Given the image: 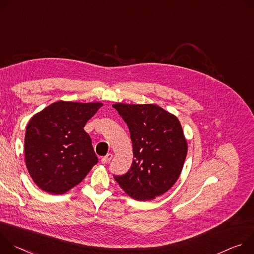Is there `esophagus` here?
Listing matches in <instances>:
<instances>
[{
    "label": "esophagus",
    "instance_id": "34e87169",
    "mask_svg": "<svg viewBox=\"0 0 254 254\" xmlns=\"http://www.w3.org/2000/svg\"><path fill=\"white\" fill-rule=\"evenodd\" d=\"M112 157H113V154H112V153H108L106 156L102 157L101 161H102V163H104V164H105V163H109V162L111 161Z\"/></svg>",
    "mask_w": 254,
    "mask_h": 254
}]
</instances>
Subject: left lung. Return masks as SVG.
<instances>
[{
  "label": "left lung",
  "mask_w": 254,
  "mask_h": 254,
  "mask_svg": "<svg viewBox=\"0 0 254 254\" xmlns=\"http://www.w3.org/2000/svg\"><path fill=\"white\" fill-rule=\"evenodd\" d=\"M130 130L134 160L129 172L114 177L136 201H150L179 180L188 142L177 116L155 104L113 105Z\"/></svg>",
  "instance_id": "8db88e82"
}]
</instances>
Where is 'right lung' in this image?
I'll use <instances>...</instances> for the list:
<instances>
[{
    "label": "right lung",
    "mask_w": 254,
    "mask_h": 254,
    "mask_svg": "<svg viewBox=\"0 0 254 254\" xmlns=\"http://www.w3.org/2000/svg\"><path fill=\"white\" fill-rule=\"evenodd\" d=\"M103 106L100 102H55L30 119L25 134V163L42 190L62 194L78 185L98 157L84 125Z\"/></svg>",
    "instance_id": "right-lung-1"
}]
</instances>
